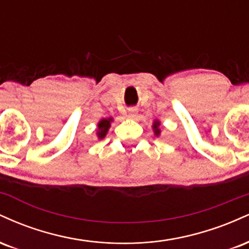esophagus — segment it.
Masks as SVG:
<instances>
[{"label":"esophagus","instance_id":"1","mask_svg":"<svg viewBox=\"0 0 249 249\" xmlns=\"http://www.w3.org/2000/svg\"><path fill=\"white\" fill-rule=\"evenodd\" d=\"M127 118L130 119H137L138 118V111H137V108H130L128 110V113H127Z\"/></svg>","mask_w":249,"mask_h":249}]
</instances>
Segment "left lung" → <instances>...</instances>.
<instances>
[{
	"label": "left lung",
	"mask_w": 249,
	"mask_h": 249,
	"mask_svg": "<svg viewBox=\"0 0 249 249\" xmlns=\"http://www.w3.org/2000/svg\"><path fill=\"white\" fill-rule=\"evenodd\" d=\"M152 130L154 132V136L156 137H159L161 133V130H160V122L158 121V119H154L153 124H152Z\"/></svg>",
	"instance_id": "8db88e82"
}]
</instances>
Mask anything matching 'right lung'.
<instances>
[{
    "label": "right lung",
    "mask_w": 249,
    "mask_h": 249,
    "mask_svg": "<svg viewBox=\"0 0 249 249\" xmlns=\"http://www.w3.org/2000/svg\"><path fill=\"white\" fill-rule=\"evenodd\" d=\"M113 122V118L112 117H108V118H103L101 121L98 122V124H97V127H98V130H97V138L98 139H103L105 138V136H107L108 128L111 127V123Z\"/></svg>",
    "instance_id": "add662e5"
}]
</instances>
